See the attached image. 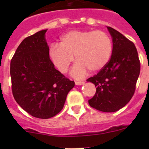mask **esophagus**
Returning a JSON list of instances; mask_svg holds the SVG:
<instances>
[{"label":"esophagus","mask_w":149,"mask_h":149,"mask_svg":"<svg viewBox=\"0 0 149 149\" xmlns=\"http://www.w3.org/2000/svg\"><path fill=\"white\" fill-rule=\"evenodd\" d=\"M75 83H76V85H78V86L83 85V84H84V81H76Z\"/></svg>","instance_id":"obj_1"}]
</instances>
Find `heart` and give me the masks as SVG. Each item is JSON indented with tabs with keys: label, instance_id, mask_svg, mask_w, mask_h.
<instances>
[{
	"label": "heart",
	"instance_id": "b5f03b06",
	"mask_svg": "<svg viewBox=\"0 0 149 149\" xmlns=\"http://www.w3.org/2000/svg\"><path fill=\"white\" fill-rule=\"evenodd\" d=\"M112 51L110 37L102 31L73 30L61 37L59 44L49 49V57L61 73H65L73 61L77 62L71 70L75 78H83L88 70L97 72L109 62Z\"/></svg>",
	"mask_w": 149,
	"mask_h": 149
}]
</instances>
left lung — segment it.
<instances>
[{
  "label": "left lung",
  "instance_id": "1",
  "mask_svg": "<svg viewBox=\"0 0 149 149\" xmlns=\"http://www.w3.org/2000/svg\"><path fill=\"white\" fill-rule=\"evenodd\" d=\"M112 37V56L102 70L86 81L95 85L96 93L88 100L91 107L104 112L119 110L130 102L140 74L137 49L133 42L110 26Z\"/></svg>",
  "mask_w": 149,
  "mask_h": 149
}]
</instances>
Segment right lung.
<instances>
[{
	"mask_svg": "<svg viewBox=\"0 0 149 149\" xmlns=\"http://www.w3.org/2000/svg\"><path fill=\"white\" fill-rule=\"evenodd\" d=\"M47 29L26 37L10 61L13 96L31 116L48 119L63 108L68 93L74 87L58 70L49 57Z\"/></svg>",
	"mask_w": 149,
	"mask_h": 149,
	"instance_id": "obj_1",
	"label": "right lung"
}]
</instances>
